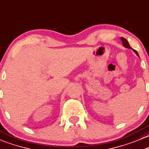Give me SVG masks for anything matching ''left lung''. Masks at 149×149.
I'll return each mask as SVG.
<instances>
[{
    "instance_id": "8db88e82",
    "label": "left lung",
    "mask_w": 149,
    "mask_h": 149,
    "mask_svg": "<svg viewBox=\"0 0 149 149\" xmlns=\"http://www.w3.org/2000/svg\"><path fill=\"white\" fill-rule=\"evenodd\" d=\"M121 40H122V44H123V46L125 47H126V48H128V49H132V47H130V44H129V43H128V41H127V39H125V38H121ZM134 51V52L135 53H136V54L138 56V57H139V55H138V52L136 51V50H135V49H132Z\"/></svg>"
}]
</instances>
